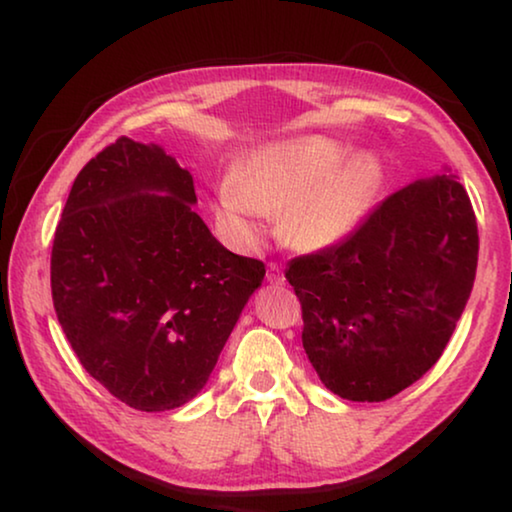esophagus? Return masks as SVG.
I'll return each instance as SVG.
<instances>
[{"label":"esophagus","mask_w":512,"mask_h":512,"mask_svg":"<svg viewBox=\"0 0 512 512\" xmlns=\"http://www.w3.org/2000/svg\"><path fill=\"white\" fill-rule=\"evenodd\" d=\"M268 282L270 284H282L284 282V270L279 263H268Z\"/></svg>","instance_id":"obj_1"}]
</instances>
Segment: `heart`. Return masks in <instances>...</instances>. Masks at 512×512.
Listing matches in <instances>:
<instances>
[{
    "label": "heart",
    "instance_id": "b5f03b06",
    "mask_svg": "<svg viewBox=\"0 0 512 512\" xmlns=\"http://www.w3.org/2000/svg\"><path fill=\"white\" fill-rule=\"evenodd\" d=\"M345 144L303 137L265 146L223 184L216 221L235 242L261 237L258 216H279L284 240L300 251H324L352 237L382 184L373 153L347 158Z\"/></svg>",
    "mask_w": 512,
    "mask_h": 512
}]
</instances>
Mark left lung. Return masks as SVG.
<instances>
[{"mask_svg": "<svg viewBox=\"0 0 512 512\" xmlns=\"http://www.w3.org/2000/svg\"><path fill=\"white\" fill-rule=\"evenodd\" d=\"M475 268L478 223L454 174L401 188L338 247L293 258L284 275L319 380L361 403L408 389L450 342Z\"/></svg>", "mask_w": 512, "mask_h": 512, "instance_id": "obj_1", "label": "left lung"}]
</instances>
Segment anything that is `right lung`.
Wrapping results in <instances>:
<instances>
[{"mask_svg": "<svg viewBox=\"0 0 512 512\" xmlns=\"http://www.w3.org/2000/svg\"><path fill=\"white\" fill-rule=\"evenodd\" d=\"M191 172L118 137L74 179L51 251L53 307L81 366L142 412L198 396L265 277L193 212Z\"/></svg>", "mask_w": 512, "mask_h": 512, "instance_id": "add662e5", "label": "right lung"}]
</instances>
